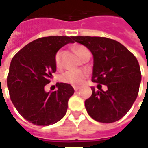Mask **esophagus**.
Masks as SVG:
<instances>
[{
	"label": "esophagus",
	"mask_w": 148,
	"mask_h": 148,
	"mask_svg": "<svg viewBox=\"0 0 148 148\" xmlns=\"http://www.w3.org/2000/svg\"><path fill=\"white\" fill-rule=\"evenodd\" d=\"M74 90L75 91H78V90H79V88L78 87V86H74Z\"/></svg>",
	"instance_id": "1"
}]
</instances>
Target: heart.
<instances>
[{"label": "heart", "instance_id": "heart-1", "mask_svg": "<svg viewBox=\"0 0 148 148\" xmlns=\"http://www.w3.org/2000/svg\"><path fill=\"white\" fill-rule=\"evenodd\" d=\"M86 50H87V49L85 47H83V46H77L75 47V51H76V52L78 53V55L80 58H81L83 52ZM61 55H62L61 51H58L55 55V64H56V67L58 69H60L62 67ZM87 75V73L86 71H81V70H79V71H67L64 74H62L61 81L63 82V83L69 84V85H71L73 86H79L85 82Z\"/></svg>", "mask_w": 148, "mask_h": 148}]
</instances>
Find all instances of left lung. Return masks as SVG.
<instances>
[{
	"label": "left lung",
	"instance_id": "8db88e82",
	"mask_svg": "<svg viewBox=\"0 0 148 148\" xmlns=\"http://www.w3.org/2000/svg\"><path fill=\"white\" fill-rule=\"evenodd\" d=\"M74 41L86 47L94 58L91 80L100 90L91 87L86 100L88 114L96 121L114 123L129 112L136 101L141 79L136 58L119 42L106 37L74 36ZM105 84L102 91L99 86Z\"/></svg>",
	"mask_w": 148,
	"mask_h": 148
}]
</instances>
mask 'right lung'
Listing matches in <instances>:
<instances>
[{
	"instance_id": "add662e5",
	"label": "right lung",
	"mask_w": 148,
	"mask_h": 148,
	"mask_svg": "<svg viewBox=\"0 0 148 148\" xmlns=\"http://www.w3.org/2000/svg\"><path fill=\"white\" fill-rule=\"evenodd\" d=\"M74 42V36L42 37L26 45L12 58L7 79L10 98L29 122L47 126L66 114L69 99L74 93L73 87L57 83L58 90L53 92H46L44 88L57 70L56 53Z\"/></svg>"
}]
</instances>
